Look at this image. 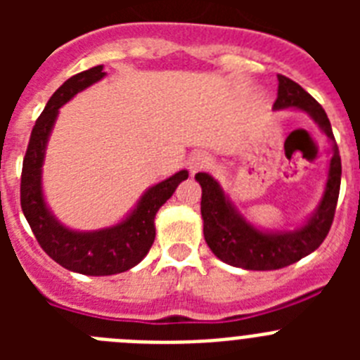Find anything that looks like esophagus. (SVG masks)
Returning a JSON list of instances; mask_svg holds the SVG:
<instances>
[{"mask_svg": "<svg viewBox=\"0 0 360 360\" xmlns=\"http://www.w3.org/2000/svg\"><path fill=\"white\" fill-rule=\"evenodd\" d=\"M211 165H212V158L209 157L207 153H203V151L195 153V155H193V157L189 158V171H191V174H196V173H200V171L209 169Z\"/></svg>", "mask_w": 360, "mask_h": 360, "instance_id": "esophagus-1", "label": "esophagus"}]
</instances>
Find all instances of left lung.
<instances>
[{
  "mask_svg": "<svg viewBox=\"0 0 360 360\" xmlns=\"http://www.w3.org/2000/svg\"><path fill=\"white\" fill-rule=\"evenodd\" d=\"M278 98L274 108H299L316 120L333 141V157L330 160L328 182L319 209L304 227L292 232H262L247 224L243 216L225 198L224 191L207 173H198L202 186L203 236L216 257L232 266L247 270H276L299 262L319 247L328 236L335 216L339 189H341V157L335 144L330 120L323 106L304 91L297 82L278 75Z\"/></svg>",
  "mask_w": 360,
  "mask_h": 360,
  "instance_id": "obj_1",
  "label": "left lung"
}]
</instances>
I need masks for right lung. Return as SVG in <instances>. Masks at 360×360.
<instances>
[{"mask_svg": "<svg viewBox=\"0 0 360 360\" xmlns=\"http://www.w3.org/2000/svg\"><path fill=\"white\" fill-rule=\"evenodd\" d=\"M104 75V66L98 65L73 75L57 88L32 129L21 171V209L37 243L53 262L86 276L119 274L141 263L155 241V214L171 198L178 184L189 176L184 169L153 186L135 211L111 229L75 232L63 227L50 214L41 191V165L57 111L73 95L101 81Z\"/></svg>", "mask_w": 360, "mask_h": 360, "instance_id": "right-lung-1", "label": "right lung"}]
</instances>
